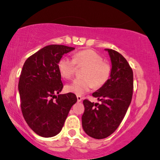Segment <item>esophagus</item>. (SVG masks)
Here are the masks:
<instances>
[{"label":"esophagus","instance_id":"obj_1","mask_svg":"<svg viewBox=\"0 0 160 160\" xmlns=\"http://www.w3.org/2000/svg\"><path fill=\"white\" fill-rule=\"evenodd\" d=\"M77 98H78V102H80L82 100V98L81 97V96L80 95H78L77 96Z\"/></svg>","mask_w":160,"mask_h":160}]
</instances>
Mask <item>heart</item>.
I'll use <instances>...</instances> for the list:
<instances>
[{
	"label": "heart",
	"instance_id": "obj_1",
	"mask_svg": "<svg viewBox=\"0 0 160 160\" xmlns=\"http://www.w3.org/2000/svg\"><path fill=\"white\" fill-rule=\"evenodd\" d=\"M78 65H86L83 79H75L66 86L69 92L81 95L92 89L95 86L100 87L104 85L111 74V67L103 62L99 53L91 49L82 50L75 53L73 59L64 57L59 59L58 69L63 78L69 79L74 75Z\"/></svg>",
	"mask_w": 160,
	"mask_h": 160
}]
</instances>
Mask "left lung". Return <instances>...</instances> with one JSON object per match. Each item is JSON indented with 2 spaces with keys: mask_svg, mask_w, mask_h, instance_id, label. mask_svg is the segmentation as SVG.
<instances>
[{
  "mask_svg": "<svg viewBox=\"0 0 160 160\" xmlns=\"http://www.w3.org/2000/svg\"><path fill=\"white\" fill-rule=\"evenodd\" d=\"M108 51L112 62L110 78L92 94L101 101L92 103L83 101L82 125L86 133L101 139L112 134L122 123L131 103L133 92V73L128 61L118 52Z\"/></svg>",
  "mask_w": 160,
  "mask_h": 160,
  "instance_id": "8db88e82",
  "label": "left lung"
}]
</instances>
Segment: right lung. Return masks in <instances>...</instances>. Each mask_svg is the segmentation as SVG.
I'll use <instances>...</instances> for the list:
<instances>
[{"label": "right lung", "instance_id": "add662e5", "mask_svg": "<svg viewBox=\"0 0 160 160\" xmlns=\"http://www.w3.org/2000/svg\"><path fill=\"white\" fill-rule=\"evenodd\" d=\"M74 49L61 45L45 46L23 65L18 82L22 114L28 126L42 137H52L61 131L78 101L72 92L59 95L63 84L57 65L62 55Z\"/></svg>", "mask_w": 160, "mask_h": 160}]
</instances>
